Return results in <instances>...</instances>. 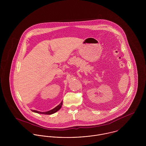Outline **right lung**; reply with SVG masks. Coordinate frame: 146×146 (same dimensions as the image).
Instances as JSON below:
<instances>
[{"instance_id":"right-lung-1","label":"right lung","mask_w":146,"mask_h":146,"mask_svg":"<svg viewBox=\"0 0 146 146\" xmlns=\"http://www.w3.org/2000/svg\"><path fill=\"white\" fill-rule=\"evenodd\" d=\"M62 101L61 102V104L58 105L57 106H56L55 108H54L53 109L50 110V111H46V112H40V111H38L36 110H31L33 112H35V113H40V114H44V115H51V114H53V113H56V112H57L62 107Z\"/></svg>"}]
</instances>
